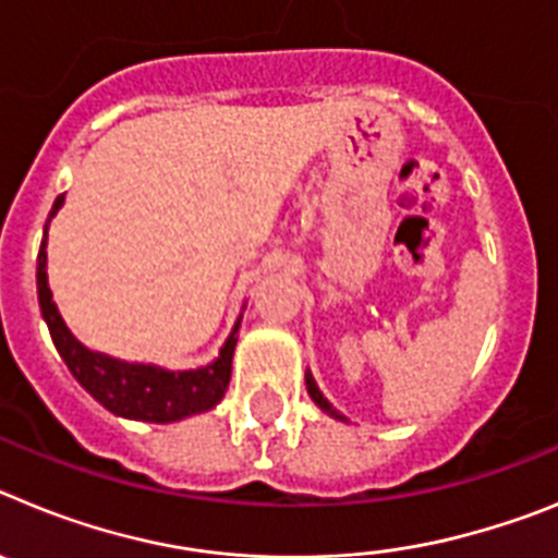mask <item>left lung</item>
Returning <instances> with one entry per match:
<instances>
[{"label":"left lung","mask_w":558,"mask_h":558,"mask_svg":"<svg viewBox=\"0 0 558 558\" xmlns=\"http://www.w3.org/2000/svg\"><path fill=\"white\" fill-rule=\"evenodd\" d=\"M304 379H307V393H310V397H313V402H315V405L322 408V411H327L329 416H338V411H335V408L329 405L327 399H324V393L318 391V386H315L313 374H307V377H304ZM338 418H340V416H338Z\"/></svg>","instance_id":"1"}]
</instances>
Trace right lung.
Returning <instances> with one entry per match:
<instances>
[{"label": "right lung", "mask_w": 558, "mask_h": 558, "mask_svg": "<svg viewBox=\"0 0 558 558\" xmlns=\"http://www.w3.org/2000/svg\"><path fill=\"white\" fill-rule=\"evenodd\" d=\"M63 195H58L49 218L61 209ZM38 304L47 322L52 343L58 354L69 366L72 377L86 388L92 397L108 408L117 416L142 418V422H179V418L192 416V413L209 411L223 399L231 377V354H234L236 329L240 322L231 329L229 340L220 349V357L206 368L195 372H165L156 366H142V363H122L111 360L100 352H88L83 343H77L75 335L69 332L58 313L52 293L47 284V229H44V243L38 251Z\"/></svg>", "instance_id": "1"}]
</instances>
